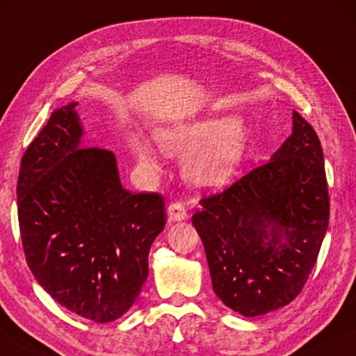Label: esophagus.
<instances>
[{"instance_id":"1","label":"esophagus","mask_w":356,"mask_h":356,"mask_svg":"<svg viewBox=\"0 0 356 356\" xmlns=\"http://www.w3.org/2000/svg\"><path fill=\"white\" fill-rule=\"evenodd\" d=\"M168 216H170L171 221H184L186 218V209L184 204L180 202H172L168 205Z\"/></svg>"}]
</instances>
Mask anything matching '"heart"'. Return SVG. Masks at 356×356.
Instances as JSON below:
<instances>
[{"instance_id":"heart-1","label":"heart","mask_w":356,"mask_h":356,"mask_svg":"<svg viewBox=\"0 0 356 356\" xmlns=\"http://www.w3.org/2000/svg\"><path fill=\"white\" fill-rule=\"evenodd\" d=\"M157 143L168 154H191L185 163V176L191 184L204 188L221 186L240 168L248 134L235 116H211L188 124L161 129ZM134 151L145 170L156 172V152L143 141H135Z\"/></svg>"}]
</instances>
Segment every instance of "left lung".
I'll use <instances>...</instances> for the list:
<instances>
[{
	"instance_id": "obj_1",
	"label": "left lung",
	"mask_w": 356,
	"mask_h": 356,
	"mask_svg": "<svg viewBox=\"0 0 356 356\" xmlns=\"http://www.w3.org/2000/svg\"><path fill=\"white\" fill-rule=\"evenodd\" d=\"M199 204L191 221L219 299L249 318L288 305L305 286L330 219L318 134L294 111L293 134L273 159Z\"/></svg>"
}]
</instances>
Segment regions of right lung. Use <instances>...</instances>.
Instances as JSON below:
<instances>
[{
  "mask_svg": "<svg viewBox=\"0 0 356 356\" xmlns=\"http://www.w3.org/2000/svg\"><path fill=\"white\" fill-rule=\"evenodd\" d=\"M76 106L54 111L23 154L18 224L42 288L71 313L104 324L132 307L147 279L165 197L122 188L112 151L81 147Z\"/></svg>",
  "mask_w": 356,
  "mask_h": 356,
  "instance_id": "right-lung-1",
  "label": "right lung"
}]
</instances>
